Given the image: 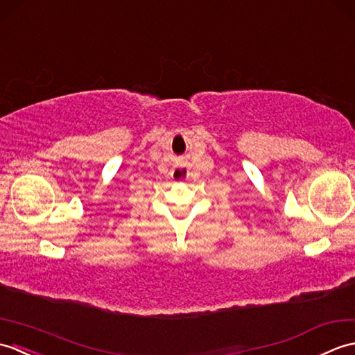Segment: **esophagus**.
<instances>
[{"label":"esophagus","instance_id":"obj_1","mask_svg":"<svg viewBox=\"0 0 355 355\" xmlns=\"http://www.w3.org/2000/svg\"><path fill=\"white\" fill-rule=\"evenodd\" d=\"M170 176L175 182H185V180L190 178V167L185 164H176L175 167L171 168Z\"/></svg>","mask_w":355,"mask_h":355}]
</instances>
